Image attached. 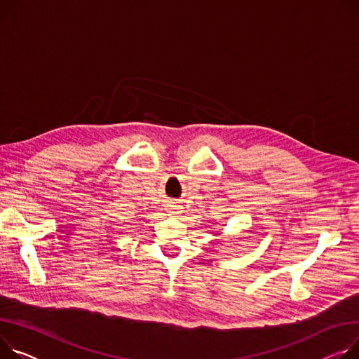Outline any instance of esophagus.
I'll use <instances>...</instances> for the list:
<instances>
[{
  "label": "esophagus",
  "mask_w": 359,
  "mask_h": 359,
  "mask_svg": "<svg viewBox=\"0 0 359 359\" xmlns=\"http://www.w3.org/2000/svg\"><path fill=\"white\" fill-rule=\"evenodd\" d=\"M172 212H173V213H175V210H172Z\"/></svg>",
  "instance_id": "esophagus-1"
}]
</instances>
